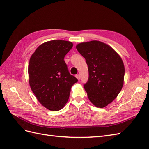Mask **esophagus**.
<instances>
[{"instance_id":"esophagus-1","label":"esophagus","mask_w":149,"mask_h":149,"mask_svg":"<svg viewBox=\"0 0 149 149\" xmlns=\"http://www.w3.org/2000/svg\"><path fill=\"white\" fill-rule=\"evenodd\" d=\"M76 78H77L78 80H79L80 79V75L79 74H76Z\"/></svg>"}]
</instances>
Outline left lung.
<instances>
[{
	"label": "left lung",
	"instance_id": "left-lung-1",
	"mask_svg": "<svg viewBox=\"0 0 149 149\" xmlns=\"http://www.w3.org/2000/svg\"><path fill=\"white\" fill-rule=\"evenodd\" d=\"M88 66L89 79L84 85L89 101L102 108L118 97L124 84L125 68L121 57L109 45L97 40L76 46Z\"/></svg>",
	"mask_w": 149,
	"mask_h": 149
}]
</instances>
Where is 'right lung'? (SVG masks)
<instances>
[{"label": "right lung", "mask_w": 149, "mask_h": 149, "mask_svg": "<svg viewBox=\"0 0 149 149\" xmlns=\"http://www.w3.org/2000/svg\"><path fill=\"white\" fill-rule=\"evenodd\" d=\"M73 43L61 40L45 42L31 55L28 67L29 84L41 104L52 111L68 101L72 86L78 81L68 70L64 58Z\"/></svg>", "instance_id": "add662e5"}]
</instances>
